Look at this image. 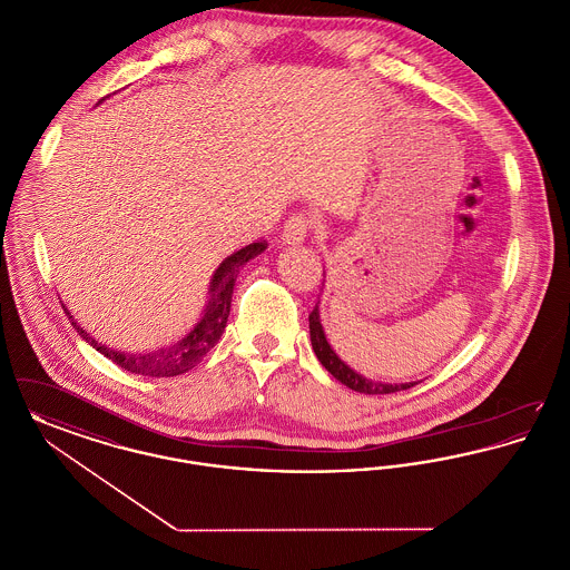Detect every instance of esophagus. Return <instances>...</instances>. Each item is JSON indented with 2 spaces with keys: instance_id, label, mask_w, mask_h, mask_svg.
<instances>
[{
  "instance_id": "34e87169",
  "label": "esophagus",
  "mask_w": 570,
  "mask_h": 570,
  "mask_svg": "<svg viewBox=\"0 0 570 570\" xmlns=\"http://www.w3.org/2000/svg\"><path fill=\"white\" fill-rule=\"evenodd\" d=\"M309 228H312V217L303 214V212L293 214L284 224L282 244H301V242H305Z\"/></svg>"
}]
</instances>
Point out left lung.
Returning a JSON list of instances; mask_svg holds the SVG:
<instances>
[{"label":"left lung","instance_id":"left-lung-1","mask_svg":"<svg viewBox=\"0 0 570 570\" xmlns=\"http://www.w3.org/2000/svg\"><path fill=\"white\" fill-rule=\"evenodd\" d=\"M309 340H312V348L318 356V361L323 363L326 372L335 380H340L342 384H346L348 389H353L356 393H365V395H386V393H397L414 386L416 382H402V384H389V382H376V380L365 379L358 372H354L353 367H348L335 351L331 348V344L326 342L325 328L321 323V312H318V303L309 314Z\"/></svg>","mask_w":570,"mask_h":570}]
</instances>
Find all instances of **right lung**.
<instances>
[{"label": "right lung", "mask_w": 570, "mask_h": 570, "mask_svg": "<svg viewBox=\"0 0 570 570\" xmlns=\"http://www.w3.org/2000/svg\"><path fill=\"white\" fill-rule=\"evenodd\" d=\"M267 249L265 242L258 244H249L237 249L235 254L226 256L209 282V301L205 305V314L203 318L196 323L190 333H186L179 342L158 348L151 353L130 354L119 353L107 348L102 344H98L85 328H82L75 316L66 309L63 312L68 316V321L77 328V333L81 335L87 344H91L98 353L105 354L112 363H117L121 370L140 374V376H151V379H170V376H179L186 374L194 365H198L203 361V356L214 348L217 340L222 337L226 321L230 314V301H233V288H235V279L237 273L244 267L247 261H252L254 256L263 254Z\"/></svg>", "instance_id": "obj_1"}]
</instances>
